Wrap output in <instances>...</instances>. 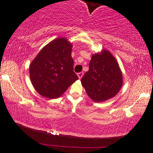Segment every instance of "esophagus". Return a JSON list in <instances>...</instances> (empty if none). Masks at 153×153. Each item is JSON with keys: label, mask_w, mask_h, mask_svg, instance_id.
Segmentation results:
<instances>
[{"label": "esophagus", "mask_w": 153, "mask_h": 153, "mask_svg": "<svg viewBox=\"0 0 153 153\" xmlns=\"http://www.w3.org/2000/svg\"><path fill=\"white\" fill-rule=\"evenodd\" d=\"M77 76H78L79 79H81V78H82V76H83V72H81L78 73V74H77Z\"/></svg>", "instance_id": "1"}]
</instances>
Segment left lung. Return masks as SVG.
Here are the masks:
<instances>
[{
	"label": "left lung",
	"mask_w": 153,
	"mask_h": 153,
	"mask_svg": "<svg viewBox=\"0 0 153 153\" xmlns=\"http://www.w3.org/2000/svg\"><path fill=\"white\" fill-rule=\"evenodd\" d=\"M88 95L95 102L116 96L123 85V74L114 56L107 50L93 54L89 70L81 79Z\"/></svg>",
	"instance_id": "left-lung-1"
}]
</instances>
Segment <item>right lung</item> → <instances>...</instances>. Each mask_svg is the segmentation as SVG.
<instances>
[{
	"instance_id": "right-lung-1",
	"label": "right lung",
	"mask_w": 153,
	"mask_h": 153,
	"mask_svg": "<svg viewBox=\"0 0 153 153\" xmlns=\"http://www.w3.org/2000/svg\"><path fill=\"white\" fill-rule=\"evenodd\" d=\"M72 45L66 38H57L43 47L30 65L31 83L39 95L55 99L78 79L74 72Z\"/></svg>"
}]
</instances>
